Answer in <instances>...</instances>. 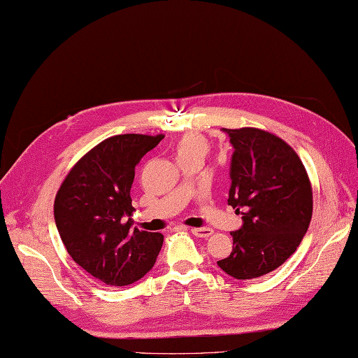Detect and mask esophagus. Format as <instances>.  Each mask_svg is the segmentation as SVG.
<instances>
[{
    "mask_svg": "<svg viewBox=\"0 0 358 358\" xmlns=\"http://www.w3.org/2000/svg\"><path fill=\"white\" fill-rule=\"evenodd\" d=\"M190 231H192V234H195L196 237H204V239H207V237L213 234V230H212V228H208V227H194V228H190Z\"/></svg>",
    "mask_w": 358,
    "mask_h": 358,
    "instance_id": "obj_1",
    "label": "esophagus"
}]
</instances>
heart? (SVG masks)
<instances>
[{
    "label": "heart",
    "instance_id": "obj_1",
    "mask_svg": "<svg viewBox=\"0 0 358 358\" xmlns=\"http://www.w3.org/2000/svg\"><path fill=\"white\" fill-rule=\"evenodd\" d=\"M210 150L208 141L199 133H186L182 134L176 143V154L178 162H186L190 159H203Z\"/></svg>",
    "mask_w": 358,
    "mask_h": 358
}]
</instances>
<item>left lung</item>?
Segmentation results:
<instances>
[{"label": "left lung", "mask_w": 358, "mask_h": 358, "mask_svg": "<svg viewBox=\"0 0 358 358\" xmlns=\"http://www.w3.org/2000/svg\"><path fill=\"white\" fill-rule=\"evenodd\" d=\"M234 146L228 204L242 215L233 251L217 264L237 280L263 277L296 251L313 215V190L299 155L254 127L224 128Z\"/></svg>", "instance_id": "obj_1"}]
</instances>
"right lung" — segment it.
I'll list each match as a JSON object with an SVG mask.
<instances>
[{"mask_svg":"<svg viewBox=\"0 0 358 358\" xmlns=\"http://www.w3.org/2000/svg\"><path fill=\"white\" fill-rule=\"evenodd\" d=\"M163 134L107 137L81 157L60 185L54 219L68 254L107 286H127L154 266L163 234L134 228V169Z\"/></svg>","mask_w":358,"mask_h":358,"instance_id":"right-lung-1","label":"right lung"}]
</instances>
